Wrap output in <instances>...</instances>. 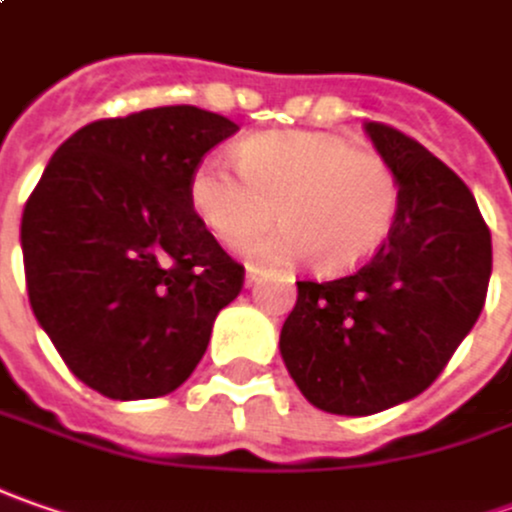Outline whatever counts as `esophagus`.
Listing matches in <instances>:
<instances>
[{
  "label": "esophagus",
  "mask_w": 512,
  "mask_h": 512,
  "mask_svg": "<svg viewBox=\"0 0 512 512\" xmlns=\"http://www.w3.org/2000/svg\"><path fill=\"white\" fill-rule=\"evenodd\" d=\"M260 280V269L257 266H246V286H255Z\"/></svg>",
  "instance_id": "34e87169"
}]
</instances>
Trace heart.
Segmentation results:
<instances>
[{"label":"heart","mask_w":512,"mask_h":512,"mask_svg":"<svg viewBox=\"0 0 512 512\" xmlns=\"http://www.w3.org/2000/svg\"><path fill=\"white\" fill-rule=\"evenodd\" d=\"M238 167L209 155L189 178V206L215 238L235 246L277 211L286 224L240 244L252 260L314 257L323 274L362 266L385 243L399 212V181L374 152L314 130L252 135Z\"/></svg>","instance_id":"b5f03b06"}]
</instances>
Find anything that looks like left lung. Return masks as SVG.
Here are the masks:
<instances>
[{"label": "left lung", "instance_id": "obj_1", "mask_svg": "<svg viewBox=\"0 0 512 512\" xmlns=\"http://www.w3.org/2000/svg\"><path fill=\"white\" fill-rule=\"evenodd\" d=\"M399 181L377 255L345 277L297 283L280 354L314 408L368 416L419 397L445 371L487 297L490 229L465 181L419 141L365 121Z\"/></svg>", "mask_w": 512, "mask_h": 512}]
</instances>
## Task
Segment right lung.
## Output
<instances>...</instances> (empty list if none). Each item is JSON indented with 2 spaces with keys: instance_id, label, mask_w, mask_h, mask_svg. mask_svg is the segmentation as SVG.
<instances>
[{
  "instance_id": "add662e5",
  "label": "right lung",
  "mask_w": 512,
  "mask_h": 512,
  "mask_svg": "<svg viewBox=\"0 0 512 512\" xmlns=\"http://www.w3.org/2000/svg\"><path fill=\"white\" fill-rule=\"evenodd\" d=\"M238 124L155 107L73 133L22 212L30 309L64 365L110 399L184 385L243 266L189 206V178Z\"/></svg>"
}]
</instances>
